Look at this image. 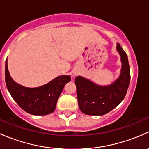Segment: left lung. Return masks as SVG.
I'll return each mask as SVG.
<instances>
[{
  "label": "left lung",
  "mask_w": 149,
  "mask_h": 149,
  "mask_svg": "<svg viewBox=\"0 0 149 149\" xmlns=\"http://www.w3.org/2000/svg\"><path fill=\"white\" fill-rule=\"evenodd\" d=\"M122 67L120 76L109 85H100L78 76L75 79L80 110L88 115H103L116 107L123 100L130 81V66L125 52L117 43Z\"/></svg>",
  "instance_id": "1"
}]
</instances>
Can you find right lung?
I'll list each match as a JSON object with an SVG mask.
<instances>
[{"instance_id":"add662e5","label":"right lung","mask_w":149,"mask_h":149,"mask_svg":"<svg viewBox=\"0 0 149 149\" xmlns=\"http://www.w3.org/2000/svg\"><path fill=\"white\" fill-rule=\"evenodd\" d=\"M5 79L12 98L22 109L34 115H46L54 112L57 102L70 76L63 75L55 78L45 85L34 88L24 86L13 81L6 61Z\"/></svg>"}]
</instances>
